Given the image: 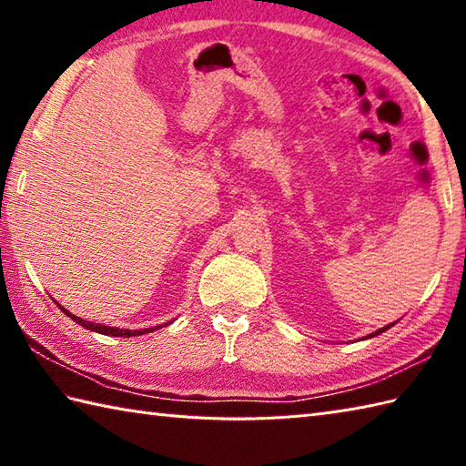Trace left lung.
<instances>
[{"mask_svg": "<svg viewBox=\"0 0 466 466\" xmlns=\"http://www.w3.org/2000/svg\"><path fill=\"white\" fill-rule=\"evenodd\" d=\"M397 322H390V324H386V326H382V329H379L376 332H372V334H369V336H364V339H372V336H376V334H380V332H384V330H389L390 326H394Z\"/></svg>", "mask_w": 466, "mask_h": 466, "instance_id": "8db88e82", "label": "left lung"}]
</instances>
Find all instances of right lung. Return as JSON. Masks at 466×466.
Wrapping results in <instances>:
<instances>
[{"label": "right lung", "mask_w": 466, "mask_h": 466, "mask_svg": "<svg viewBox=\"0 0 466 466\" xmlns=\"http://www.w3.org/2000/svg\"><path fill=\"white\" fill-rule=\"evenodd\" d=\"M57 304V302H56ZM59 309H62L66 312V316H69L74 322H77L80 326H84L86 330H92V332H97V334H106V336H124V339H130V336H142V334H147V332H154L157 329H162V326H167V324H157L154 326V329H144V330H124V329H116V326H104V324H96V322H90V320H84L80 319V316H74L72 312H67L62 304H57Z\"/></svg>", "instance_id": "obj_1"}]
</instances>
